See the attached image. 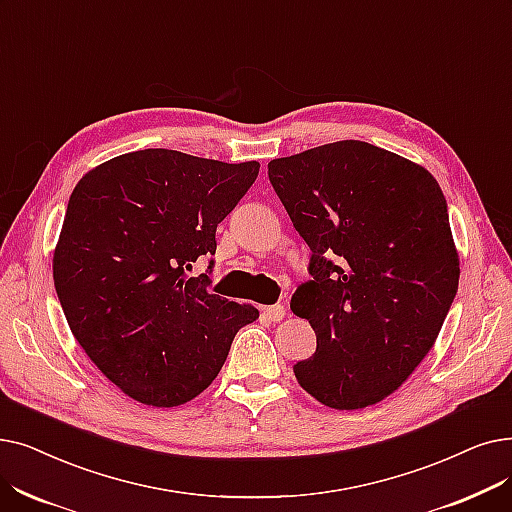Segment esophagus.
<instances>
[{"mask_svg":"<svg viewBox=\"0 0 512 512\" xmlns=\"http://www.w3.org/2000/svg\"><path fill=\"white\" fill-rule=\"evenodd\" d=\"M263 316L272 320V322H280L284 316H286V309L284 305H270V307H263Z\"/></svg>","mask_w":512,"mask_h":512,"instance_id":"obj_1","label":"esophagus"}]
</instances>
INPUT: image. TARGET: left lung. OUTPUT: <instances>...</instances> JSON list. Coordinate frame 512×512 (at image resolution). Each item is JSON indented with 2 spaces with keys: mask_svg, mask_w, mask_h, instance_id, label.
<instances>
[{
  "mask_svg": "<svg viewBox=\"0 0 512 512\" xmlns=\"http://www.w3.org/2000/svg\"><path fill=\"white\" fill-rule=\"evenodd\" d=\"M311 249L291 309L316 332L299 385L335 410L381 402L431 351L458 291L448 203L435 177L360 140L268 163Z\"/></svg>",
  "mask_w": 512,
  "mask_h": 512,
  "instance_id": "obj_1",
  "label": "left lung"
}]
</instances>
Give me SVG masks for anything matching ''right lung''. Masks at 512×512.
<instances>
[{
  "label": "right lung",
  "mask_w": 512,
  "mask_h": 512,
  "mask_svg": "<svg viewBox=\"0 0 512 512\" xmlns=\"http://www.w3.org/2000/svg\"><path fill=\"white\" fill-rule=\"evenodd\" d=\"M257 173V161L146 148L98 165L75 186L54 286L83 351L136 402H190L219 374L236 332L259 318L253 305L211 295L207 274H188L196 259L215 255L217 224Z\"/></svg>",
  "instance_id": "right-lung-1"
}]
</instances>
